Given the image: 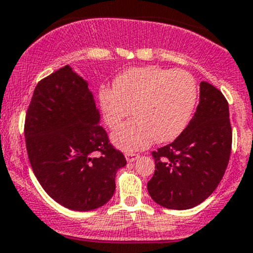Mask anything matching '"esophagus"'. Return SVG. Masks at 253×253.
Here are the masks:
<instances>
[{
	"label": "esophagus",
	"instance_id": "34e87169",
	"mask_svg": "<svg viewBox=\"0 0 253 253\" xmlns=\"http://www.w3.org/2000/svg\"><path fill=\"white\" fill-rule=\"evenodd\" d=\"M140 156L137 155V153H126V161L127 162H135V161L137 160V158H139Z\"/></svg>",
	"mask_w": 253,
	"mask_h": 253
}]
</instances>
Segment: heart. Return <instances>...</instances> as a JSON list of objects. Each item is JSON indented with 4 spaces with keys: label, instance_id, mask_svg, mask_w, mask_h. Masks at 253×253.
<instances>
[{
    "label": "heart",
    "instance_id": "b5f03b06",
    "mask_svg": "<svg viewBox=\"0 0 253 253\" xmlns=\"http://www.w3.org/2000/svg\"><path fill=\"white\" fill-rule=\"evenodd\" d=\"M197 100L194 78L185 70L156 67L131 68L114 79L113 88L100 91L107 126L117 127L131 113L132 119L112 134V141L126 152L175 140L189 123Z\"/></svg>",
    "mask_w": 253,
    "mask_h": 253
}]
</instances>
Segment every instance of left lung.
Masks as SVG:
<instances>
[{"label":"left lung","mask_w":253,"mask_h":253,"mask_svg":"<svg viewBox=\"0 0 253 253\" xmlns=\"http://www.w3.org/2000/svg\"><path fill=\"white\" fill-rule=\"evenodd\" d=\"M231 150L229 105L210 83H200V102L184 131L152 152L151 199L169 210H189L211 196L222 180Z\"/></svg>","instance_id":"left-lung-1"}]
</instances>
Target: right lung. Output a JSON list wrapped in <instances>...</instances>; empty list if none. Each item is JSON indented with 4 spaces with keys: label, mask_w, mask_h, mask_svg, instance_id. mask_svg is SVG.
<instances>
[{
    "label": "right lung",
    "mask_w": 253,
    "mask_h": 253,
    "mask_svg": "<svg viewBox=\"0 0 253 253\" xmlns=\"http://www.w3.org/2000/svg\"><path fill=\"white\" fill-rule=\"evenodd\" d=\"M88 83L66 66L41 80L25 118L34 174L48 196L73 211L96 210L116 191L123 153L108 144Z\"/></svg>",
    "instance_id": "obj_1"
}]
</instances>
